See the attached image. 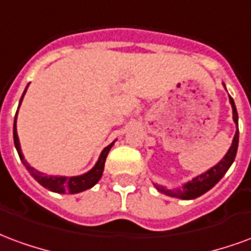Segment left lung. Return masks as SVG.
Returning <instances> with one entry per match:
<instances>
[{"instance_id":"left-lung-1","label":"left lung","mask_w":251,"mask_h":251,"mask_svg":"<svg viewBox=\"0 0 251 251\" xmlns=\"http://www.w3.org/2000/svg\"><path fill=\"white\" fill-rule=\"evenodd\" d=\"M225 86V83H223ZM226 88V86H225ZM228 100H230V104H231L232 109V120H234V124L237 126V130H235V134H234V138H232L231 147L228 148L227 153L223 156L221 161L218 164H215L214 167H211L210 169H207L203 174L195 176L194 179L189 180L187 183L181 185L180 188H174L169 189L164 185H160L157 183H153V185L156 187L158 192L167 195V196H171V198H177V199L181 200H192L199 198L203 194H205L207 191H210L214 185L219 181V180L226 175V172L228 171V168L231 167V164L234 163L235 160V156H237L238 151V141H239V130H238V113L237 107H235V103H234V99L228 95Z\"/></svg>"}]
</instances>
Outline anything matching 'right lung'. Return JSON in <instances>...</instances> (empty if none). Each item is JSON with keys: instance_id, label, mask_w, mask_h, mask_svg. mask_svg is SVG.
<instances>
[{"instance_id": "1", "label": "right lung", "mask_w": 251, "mask_h": 251, "mask_svg": "<svg viewBox=\"0 0 251 251\" xmlns=\"http://www.w3.org/2000/svg\"><path fill=\"white\" fill-rule=\"evenodd\" d=\"M29 86V84H28ZM26 86V88H28ZM26 88H25L24 94L23 97L20 99L19 103V109L21 106V102H23V98H24L25 93H26ZM19 109H17V113H19ZM17 113H16V117H14V124H13V140H14V147L17 149V153H19L20 160L21 163L24 164L25 168L28 169V172L30 174V176L39 183L40 185H43L44 188H47L48 191H52V192H56V194H77V192H83L86 189L93 188L94 185L98 183L102 175H103V169H104V161H106V157L109 154L110 149L111 147L114 145L113 141L110 145L104 148L103 151L100 152L99 154L98 161L95 163L93 168L90 169L88 172L83 175H77V176H56V175H46L37 171L33 167H30L28 161L25 160L24 154H23V151H21V145H20V140H19V134H17Z\"/></svg>"}]
</instances>
